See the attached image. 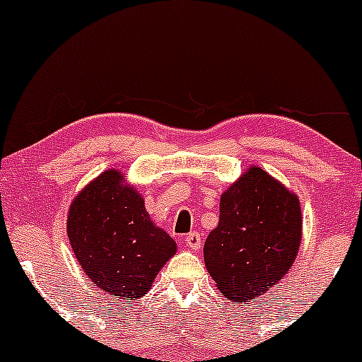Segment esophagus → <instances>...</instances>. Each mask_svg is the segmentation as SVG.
I'll use <instances>...</instances> for the list:
<instances>
[{"instance_id": "34e87169", "label": "esophagus", "mask_w": 362, "mask_h": 362, "mask_svg": "<svg viewBox=\"0 0 362 362\" xmlns=\"http://www.w3.org/2000/svg\"><path fill=\"white\" fill-rule=\"evenodd\" d=\"M201 233L199 232H190L187 233V237H185V245L190 249H194V251H197V249H201Z\"/></svg>"}]
</instances>
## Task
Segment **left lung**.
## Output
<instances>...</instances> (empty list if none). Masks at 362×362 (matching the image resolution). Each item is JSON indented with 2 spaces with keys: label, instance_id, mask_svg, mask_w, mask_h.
Here are the masks:
<instances>
[{
  "label": "left lung",
  "instance_id": "1",
  "mask_svg": "<svg viewBox=\"0 0 362 362\" xmlns=\"http://www.w3.org/2000/svg\"><path fill=\"white\" fill-rule=\"evenodd\" d=\"M300 235L296 194L254 166L221 194L220 221L204 244L206 268L232 303H251L291 269Z\"/></svg>",
  "mask_w": 362,
  "mask_h": 362
}]
</instances>
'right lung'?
<instances>
[{"label":"right lung","instance_id":"obj_1","mask_svg":"<svg viewBox=\"0 0 362 362\" xmlns=\"http://www.w3.org/2000/svg\"><path fill=\"white\" fill-rule=\"evenodd\" d=\"M66 230L89 280L125 303L144 296L177 252L175 240L151 221L144 199L123 187L117 170L103 172L75 197Z\"/></svg>","mask_w":362,"mask_h":362}]
</instances>
